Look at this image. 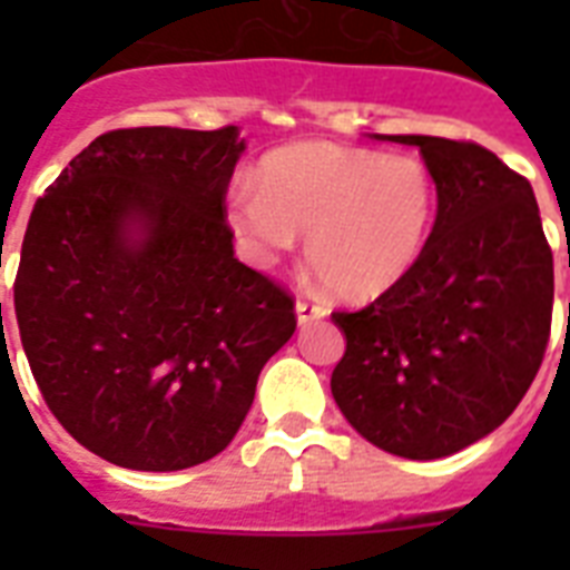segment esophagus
<instances>
[{"label": "esophagus", "mask_w": 570, "mask_h": 570, "mask_svg": "<svg viewBox=\"0 0 570 570\" xmlns=\"http://www.w3.org/2000/svg\"><path fill=\"white\" fill-rule=\"evenodd\" d=\"M325 316H328V311H325V307H322V304H316V302H307V298H298V302H295V320H298V325H311V322H320V320H325Z\"/></svg>", "instance_id": "obj_1"}]
</instances>
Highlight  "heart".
Segmentation results:
<instances>
[{
    "label": "heart",
    "instance_id": "obj_1",
    "mask_svg": "<svg viewBox=\"0 0 570 570\" xmlns=\"http://www.w3.org/2000/svg\"><path fill=\"white\" fill-rule=\"evenodd\" d=\"M224 222L250 266H281L307 237V263L331 293L375 302L423 259L438 183L416 156L298 141L268 154L257 183H236Z\"/></svg>",
    "mask_w": 570,
    "mask_h": 570
}]
</instances>
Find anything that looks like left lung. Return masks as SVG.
<instances>
[{"label": "left lung", "mask_w": 570, "mask_h": 570, "mask_svg": "<svg viewBox=\"0 0 570 570\" xmlns=\"http://www.w3.org/2000/svg\"><path fill=\"white\" fill-rule=\"evenodd\" d=\"M420 147L438 222L411 275L357 313L331 393L379 450L432 461L491 434L539 373L553 316V254L532 186L491 150L438 136H370Z\"/></svg>", "instance_id": "obj_1"}]
</instances>
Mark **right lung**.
Here are the masks:
<instances>
[{
	"label": "right lung",
	"mask_w": 570,
	"mask_h": 570,
	"mask_svg": "<svg viewBox=\"0 0 570 570\" xmlns=\"http://www.w3.org/2000/svg\"><path fill=\"white\" fill-rule=\"evenodd\" d=\"M239 127L115 129L38 197L13 311L56 420L129 470L204 464L236 438L293 298L233 254Z\"/></svg>",
	"instance_id": "obj_1"
}]
</instances>
